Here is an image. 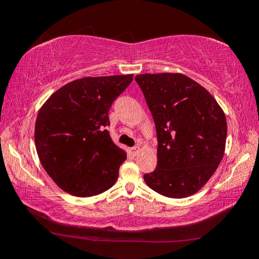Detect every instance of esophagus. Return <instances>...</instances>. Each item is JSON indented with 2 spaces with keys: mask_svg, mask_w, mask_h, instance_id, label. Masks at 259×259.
Segmentation results:
<instances>
[{
  "mask_svg": "<svg viewBox=\"0 0 259 259\" xmlns=\"http://www.w3.org/2000/svg\"><path fill=\"white\" fill-rule=\"evenodd\" d=\"M139 151H140V148L138 146H135L133 148H130V152H131V154H133V155H137Z\"/></svg>",
  "mask_w": 259,
  "mask_h": 259,
  "instance_id": "esophagus-1",
  "label": "esophagus"
}]
</instances>
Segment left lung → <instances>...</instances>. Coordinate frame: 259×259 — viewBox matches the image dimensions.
<instances>
[{"label":"left lung","mask_w":259,"mask_h":259,"mask_svg":"<svg viewBox=\"0 0 259 259\" xmlns=\"http://www.w3.org/2000/svg\"><path fill=\"white\" fill-rule=\"evenodd\" d=\"M135 80L157 136L156 169L144 181L166 198H187L209 181L224 156L225 114L203 87L184 74H140Z\"/></svg>","instance_id":"1"}]
</instances>
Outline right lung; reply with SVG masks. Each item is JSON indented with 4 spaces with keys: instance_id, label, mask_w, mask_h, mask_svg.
Here are the masks:
<instances>
[{
    "instance_id": "add662e5",
    "label": "right lung",
    "mask_w": 259,
    "mask_h": 259,
    "mask_svg": "<svg viewBox=\"0 0 259 259\" xmlns=\"http://www.w3.org/2000/svg\"><path fill=\"white\" fill-rule=\"evenodd\" d=\"M133 77L78 78L61 87L41 107L35 146L43 168L63 191L87 198L115 184L126 154L109 136L108 112Z\"/></svg>"
}]
</instances>
